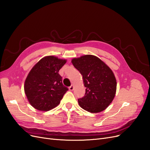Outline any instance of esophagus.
<instances>
[{
  "mask_svg": "<svg viewBox=\"0 0 150 150\" xmlns=\"http://www.w3.org/2000/svg\"><path fill=\"white\" fill-rule=\"evenodd\" d=\"M69 89L70 90V91H72L74 89V86L73 85H71V86H69Z\"/></svg>",
  "mask_w": 150,
  "mask_h": 150,
  "instance_id": "esophagus-1",
  "label": "esophagus"
}]
</instances>
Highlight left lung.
I'll list each match as a JSON object with an SVG mask.
<instances>
[{"instance_id":"obj_1","label":"left lung","mask_w":150,"mask_h":150,"mask_svg":"<svg viewBox=\"0 0 150 150\" xmlns=\"http://www.w3.org/2000/svg\"><path fill=\"white\" fill-rule=\"evenodd\" d=\"M72 63L83 76L86 88L84 96L78 99L79 106L93 113L105 110L112 101L116 91V80L112 70L93 55L74 58Z\"/></svg>"}]
</instances>
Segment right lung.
<instances>
[{"label":"right lung","mask_w":150,"mask_h":150,"mask_svg":"<svg viewBox=\"0 0 150 150\" xmlns=\"http://www.w3.org/2000/svg\"><path fill=\"white\" fill-rule=\"evenodd\" d=\"M66 60L49 56L41 59L30 70L24 84V91L31 106L47 111L56 107L68 88L62 84L59 71Z\"/></svg>","instance_id":"obj_1"}]
</instances>
